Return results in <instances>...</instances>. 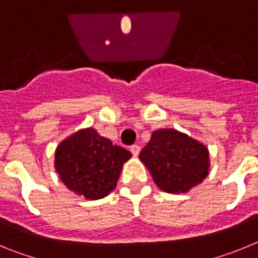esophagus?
Masks as SVG:
<instances>
[{
    "label": "esophagus",
    "instance_id": "obj_1",
    "mask_svg": "<svg viewBox=\"0 0 258 258\" xmlns=\"http://www.w3.org/2000/svg\"><path fill=\"white\" fill-rule=\"evenodd\" d=\"M131 151H132V154L134 155V156H138V155H140V152H141V146L133 145L131 147Z\"/></svg>",
    "mask_w": 258,
    "mask_h": 258
}]
</instances>
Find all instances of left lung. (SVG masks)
Listing matches in <instances>:
<instances>
[{"label": "left lung", "mask_w": 258, "mask_h": 258, "mask_svg": "<svg viewBox=\"0 0 258 258\" xmlns=\"http://www.w3.org/2000/svg\"><path fill=\"white\" fill-rule=\"evenodd\" d=\"M140 159L155 183L169 194L187 192L208 175V149L174 129L154 132Z\"/></svg>", "instance_id": "left-lung-1"}]
</instances>
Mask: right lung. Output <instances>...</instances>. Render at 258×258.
<instances>
[{
    "mask_svg": "<svg viewBox=\"0 0 258 258\" xmlns=\"http://www.w3.org/2000/svg\"><path fill=\"white\" fill-rule=\"evenodd\" d=\"M132 154L95 129H83L64 140L55 151V169L61 182L77 195L97 200L117 184L122 164Z\"/></svg>",
    "mask_w": 258,
    "mask_h": 258,
    "instance_id": "add662e5",
    "label": "right lung"
}]
</instances>
